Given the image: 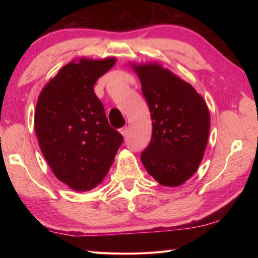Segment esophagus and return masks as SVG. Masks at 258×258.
<instances>
[{"mask_svg":"<svg viewBox=\"0 0 258 258\" xmlns=\"http://www.w3.org/2000/svg\"><path fill=\"white\" fill-rule=\"evenodd\" d=\"M119 132L121 133L123 137H126V133H127V128H126V126H123V127L119 128Z\"/></svg>","mask_w":258,"mask_h":258,"instance_id":"34e87169","label":"esophagus"}]
</instances>
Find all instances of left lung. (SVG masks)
Segmentation results:
<instances>
[{
	"instance_id": "1",
	"label": "left lung",
	"mask_w": 258,
	"mask_h": 258,
	"mask_svg": "<svg viewBox=\"0 0 258 258\" xmlns=\"http://www.w3.org/2000/svg\"><path fill=\"white\" fill-rule=\"evenodd\" d=\"M150 109L151 141L141 152L147 172L161 185L177 186L197 171L209 134V111L189 83L158 64L135 67Z\"/></svg>"
}]
</instances>
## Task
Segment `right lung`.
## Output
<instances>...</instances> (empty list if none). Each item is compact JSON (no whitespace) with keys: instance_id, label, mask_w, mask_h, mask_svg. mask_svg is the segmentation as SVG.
<instances>
[{"instance_id":"add662e5","label":"right lung","mask_w":258,"mask_h":258,"mask_svg":"<svg viewBox=\"0 0 258 258\" xmlns=\"http://www.w3.org/2000/svg\"><path fill=\"white\" fill-rule=\"evenodd\" d=\"M115 61L68 63L38 97L35 131L42 154L54 175L76 191L93 189L103 180L123 142L93 90Z\"/></svg>"}]
</instances>
